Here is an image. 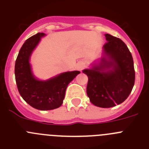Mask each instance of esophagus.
Listing matches in <instances>:
<instances>
[{
  "label": "esophagus",
  "instance_id": "1",
  "mask_svg": "<svg viewBox=\"0 0 149 149\" xmlns=\"http://www.w3.org/2000/svg\"><path fill=\"white\" fill-rule=\"evenodd\" d=\"M84 67H85V65H84V63H79L78 65H77V69H78V70H80V71L82 70V69L84 68Z\"/></svg>",
  "mask_w": 149,
  "mask_h": 149
}]
</instances>
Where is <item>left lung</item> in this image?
Wrapping results in <instances>:
<instances>
[{"instance_id": "8db88e82", "label": "left lung", "mask_w": 149, "mask_h": 149, "mask_svg": "<svg viewBox=\"0 0 149 149\" xmlns=\"http://www.w3.org/2000/svg\"><path fill=\"white\" fill-rule=\"evenodd\" d=\"M104 45L108 60L100 66L83 71L88 76L86 93L91 103L108 108L122 104L132 91L135 81L134 60L127 45L119 38L105 34Z\"/></svg>"}]
</instances>
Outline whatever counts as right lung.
Instances as JSON below:
<instances>
[{
    "instance_id": "right-lung-1",
    "label": "right lung",
    "mask_w": 149,
    "mask_h": 149,
    "mask_svg": "<svg viewBox=\"0 0 149 149\" xmlns=\"http://www.w3.org/2000/svg\"><path fill=\"white\" fill-rule=\"evenodd\" d=\"M43 36V33H38L24 43L15 61V76L18 92L28 104L37 110H50L61 106L68 84L80 72L62 73L46 81L36 80L32 74L29 60Z\"/></svg>"
}]
</instances>
